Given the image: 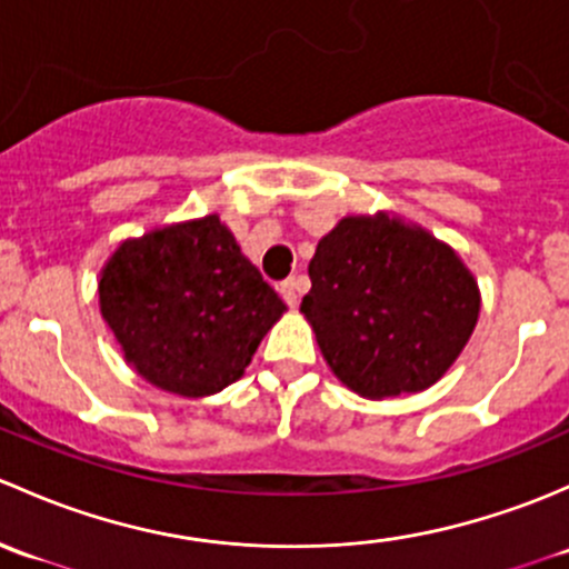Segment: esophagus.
<instances>
[{
  "label": "esophagus",
  "instance_id": "esophagus-1",
  "mask_svg": "<svg viewBox=\"0 0 569 569\" xmlns=\"http://www.w3.org/2000/svg\"><path fill=\"white\" fill-rule=\"evenodd\" d=\"M301 290H303V279L301 277L284 279V282L279 284V292H282L287 307H298V298H301Z\"/></svg>",
  "mask_w": 569,
  "mask_h": 569
}]
</instances>
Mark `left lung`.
<instances>
[{"instance_id": "left-lung-1", "label": "left lung", "mask_w": 569, "mask_h": 569, "mask_svg": "<svg viewBox=\"0 0 569 569\" xmlns=\"http://www.w3.org/2000/svg\"><path fill=\"white\" fill-rule=\"evenodd\" d=\"M309 279L301 315L331 372L367 400L430 389L482 309L458 251L386 210L339 219L318 241Z\"/></svg>"}]
</instances>
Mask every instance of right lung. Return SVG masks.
I'll use <instances>...</instances> for the list:
<instances>
[{"instance_id":"1","label":"right lung","mask_w":569,"mask_h":569,"mask_svg":"<svg viewBox=\"0 0 569 569\" xmlns=\"http://www.w3.org/2000/svg\"><path fill=\"white\" fill-rule=\"evenodd\" d=\"M98 303L122 359L178 397L236 383L287 312L219 213L126 238L101 268Z\"/></svg>"}]
</instances>
